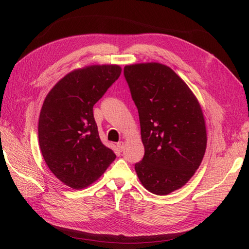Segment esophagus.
<instances>
[{"instance_id": "1", "label": "esophagus", "mask_w": 249, "mask_h": 249, "mask_svg": "<svg viewBox=\"0 0 249 249\" xmlns=\"http://www.w3.org/2000/svg\"><path fill=\"white\" fill-rule=\"evenodd\" d=\"M116 146H118V149L120 150V152H122L124 150V142L123 141H121V142H118V144H116Z\"/></svg>"}]
</instances>
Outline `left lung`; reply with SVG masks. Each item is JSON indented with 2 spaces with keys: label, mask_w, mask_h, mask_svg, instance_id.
<instances>
[{
  "label": "left lung",
  "mask_w": 249,
  "mask_h": 249,
  "mask_svg": "<svg viewBox=\"0 0 249 249\" xmlns=\"http://www.w3.org/2000/svg\"><path fill=\"white\" fill-rule=\"evenodd\" d=\"M124 76L138 108L144 156L135 165L141 184L165 196L186 184L206 149L202 109L192 89L160 63L126 65Z\"/></svg>",
  "instance_id": "8db88e82"
}]
</instances>
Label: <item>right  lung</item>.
Wrapping results in <instances>:
<instances>
[{
  "mask_svg": "<svg viewBox=\"0 0 249 249\" xmlns=\"http://www.w3.org/2000/svg\"><path fill=\"white\" fill-rule=\"evenodd\" d=\"M119 65H91L67 73L51 89L40 110L38 141L44 160L60 181L82 189L115 160L100 141L93 107L118 80Z\"/></svg>",
  "mask_w": 249,
  "mask_h": 249,
  "instance_id": "right-lung-1",
  "label": "right lung"
}]
</instances>
